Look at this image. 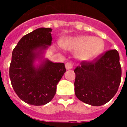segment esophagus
<instances>
[{
	"instance_id": "obj_1",
	"label": "esophagus",
	"mask_w": 127,
	"mask_h": 127,
	"mask_svg": "<svg viewBox=\"0 0 127 127\" xmlns=\"http://www.w3.org/2000/svg\"><path fill=\"white\" fill-rule=\"evenodd\" d=\"M65 67H66V69H71L73 68V64L71 63V62H68L65 64Z\"/></svg>"
}]
</instances>
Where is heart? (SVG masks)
I'll use <instances>...</instances> for the list:
<instances>
[{
	"label": "heart",
	"mask_w": 127,
	"mask_h": 127,
	"mask_svg": "<svg viewBox=\"0 0 127 127\" xmlns=\"http://www.w3.org/2000/svg\"><path fill=\"white\" fill-rule=\"evenodd\" d=\"M61 45L66 50H78L77 57L84 61L95 58L104 48V42L102 39L91 36H80L66 39L62 41Z\"/></svg>",
	"instance_id": "b5f03b06"
}]
</instances>
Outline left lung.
I'll list each match as a JSON object with an SVG mask.
<instances>
[{
    "label": "left lung",
    "mask_w": 127,
    "mask_h": 127,
    "mask_svg": "<svg viewBox=\"0 0 127 127\" xmlns=\"http://www.w3.org/2000/svg\"><path fill=\"white\" fill-rule=\"evenodd\" d=\"M74 72L77 98L93 106L104 105L114 96L120 86L119 54L116 50L106 51L93 61H82Z\"/></svg>",
    "instance_id": "obj_1"
}]
</instances>
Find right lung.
I'll use <instances>...</instances> for the list:
<instances>
[{
    "label": "right lung",
    "mask_w": 127,
    "mask_h": 127,
    "mask_svg": "<svg viewBox=\"0 0 127 127\" xmlns=\"http://www.w3.org/2000/svg\"><path fill=\"white\" fill-rule=\"evenodd\" d=\"M52 29L40 28L27 34L13 49L9 77L19 98L32 105L49 103L56 93V86L66 72L64 64L46 60L39 68L34 66L36 50L41 52L52 44Z\"/></svg>",
    "instance_id": "right-lung-1"
}]
</instances>
